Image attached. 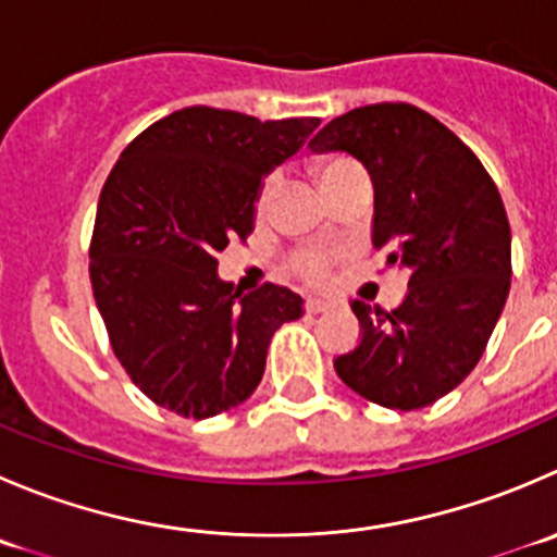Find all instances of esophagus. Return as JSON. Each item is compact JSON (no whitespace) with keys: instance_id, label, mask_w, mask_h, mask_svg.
Segmentation results:
<instances>
[{"instance_id":"34e87169","label":"esophagus","mask_w":557,"mask_h":557,"mask_svg":"<svg viewBox=\"0 0 557 557\" xmlns=\"http://www.w3.org/2000/svg\"><path fill=\"white\" fill-rule=\"evenodd\" d=\"M329 307H332V305H329V301H323V299H307L305 301L307 312H326Z\"/></svg>"}]
</instances>
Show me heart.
Here are the masks:
<instances>
[{
    "label": "heart",
    "instance_id": "obj_1",
    "mask_svg": "<svg viewBox=\"0 0 557 557\" xmlns=\"http://www.w3.org/2000/svg\"><path fill=\"white\" fill-rule=\"evenodd\" d=\"M354 171H361V169L348 158H321L312 163V174H315L318 185L323 187V193L332 190V187L337 185L343 176L354 174ZM269 196H272V182H267V185L261 187V193H258V209L267 207ZM299 269L305 272V277L312 280V283H321V280L326 277L329 267H326V258L305 256V258H299Z\"/></svg>",
    "mask_w": 557,
    "mask_h": 557
}]
</instances>
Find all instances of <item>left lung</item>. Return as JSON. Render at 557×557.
<instances>
[{
  "label": "left lung",
  "instance_id": "obj_1",
  "mask_svg": "<svg viewBox=\"0 0 557 557\" xmlns=\"http://www.w3.org/2000/svg\"><path fill=\"white\" fill-rule=\"evenodd\" d=\"M310 152H345L372 180V247L408 272L392 312L354 301L361 343L334 359L345 386L392 410L433 405L482 359L509 296L511 231L476 154L408 102L332 119Z\"/></svg>",
  "mask_w": 557,
  "mask_h": 557
}]
</instances>
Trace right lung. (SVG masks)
<instances>
[{
    "label": "right lung",
    "mask_w": 557,
    "mask_h": 557,
    "mask_svg": "<svg viewBox=\"0 0 557 557\" xmlns=\"http://www.w3.org/2000/svg\"><path fill=\"white\" fill-rule=\"evenodd\" d=\"M315 116L261 122L190 106L144 129L100 193L89 277L129 381L185 419L245 403L272 334L305 315L299 294L234 290L218 252L256 228L263 176L296 154Z\"/></svg>",
    "instance_id": "add662e5"
}]
</instances>
